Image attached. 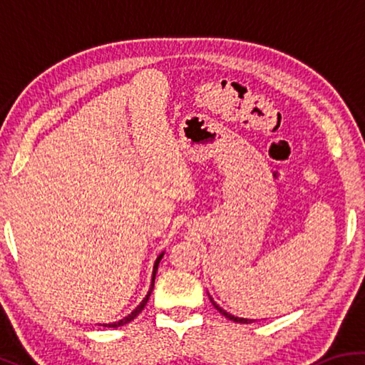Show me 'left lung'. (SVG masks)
<instances>
[{"label": "left lung", "instance_id": "1", "mask_svg": "<svg viewBox=\"0 0 365 365\" xmlns=\"http://www.w3.org/2000/svg\"><path fill=\"white\" fill-rule=\"evenodd\" d=\"M209 299H211V302H212V306L217 309V311L222 314V316H225L227 319H230V320H233V322H238V324H251L252 320L251 319H242V317H235V316H232V314H228L227 311H224V309H222L217 302H214V299L211 298V296H209Z\"/></svg>", "mask_w": 365, "mask_h": 365}]
</instances>
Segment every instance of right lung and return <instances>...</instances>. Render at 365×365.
Masks as SVG:
<instances>
[{
	"label": "right lung",
	"mask_w": 365,
	"mask_h": 365,
	"mask_svg": "<svg viewBox=\"0 0 365 365\" xmlns=\"http://www.w3.org/2000/svg\"><path fill=\"white\" fill-rule=\"evenodd\" d=\"M163 256H164V252H160V255L158 256V259H156V262H154V267H153V279H151V288H150V292H148V294L145 296V299L140 302V304L133 309V311L128 314L127 317H123L122 320H119V322H113V324H103V327H109V329H117V327H122V325H125V324H128V322H132V320L138 316V314L143 311V307L146 306V302H148V299H150V296H151V292H153V288H154V279H156V272H158V265H159V262H160V259H163Z\"/></svg>",
	"instance_id": "obj_1"
}]
</instances>
